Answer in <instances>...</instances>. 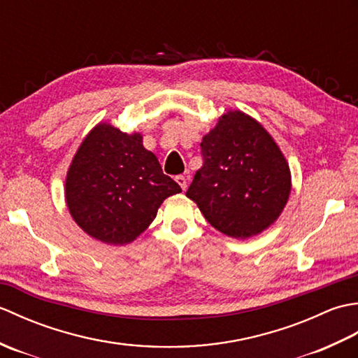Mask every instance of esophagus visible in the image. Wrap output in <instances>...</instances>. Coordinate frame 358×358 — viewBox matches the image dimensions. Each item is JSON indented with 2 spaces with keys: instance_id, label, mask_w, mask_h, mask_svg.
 <instances>
[{
  "instance_id": "esophagus-1",
  "label": "esophagus",
  "mask_w": 358,
  "mask_h": 358,
  "mask_svg": "<svg viewBox=\"0 0 358 358\" xmlns=\"http://www.w3.org/2000/svg\"><path fill=\"white\" fill-rule=\"evenodd\" d=\"M175 181H177V183L181 186L183 191L187 187V178L185 177V175H177V177H175Z\"/></svg>"
}]
</instances>
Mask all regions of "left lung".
<instances>
[{
	"label": "left lung",
	"instance_id": "1",
	"mask_svg": "<svg viewBox=\"0 0 358 358\" xmlns=\"http://www.w3.org/2000/svg\"><path fill=\"white\" fill-rule=\"evenodd\" d=\"M203 166L186 196L227 237L249 238L275 222L291 194V171L266 129L227 110L203 136Z\"/></svg>",
	"mask_w": 358,
	"mask_h": 358
}]
</instances>
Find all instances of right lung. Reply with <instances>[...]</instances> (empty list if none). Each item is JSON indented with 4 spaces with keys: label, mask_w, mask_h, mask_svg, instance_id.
<instances>
[{
    "label": "right lung",
    "mask_w": 358,
    "mask_h": 358,
    "mask_svg": "<svg viewBox=\"0 0 358 358\" xmlns=\"http://www.w3.org/2000/svg\"><path fill=\"white\" fill-rule=\"evenodd\" d=\"M66 203L83 231L106 245H127L154 222L158 208L181 187L144 149L141 134L96 124L66 177Z\"/></svg>",
    "instance_id": "obj_1"
}]
</instances>
